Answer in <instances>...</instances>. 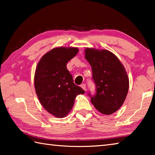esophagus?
Returning a JSON list of instances; mask_svg holds the SVG:
<instances>
[{"label": "esophagus", "mask_w": 155, "mask_h": 155, "mask_svg": "<svg viewBox=\"0 0 155 155\" xmlns=\"http://www.w3.org/2000/svg\"><path fill=\"white\" fill-rule=\"evenodd\" d=\"M81 87H82V88L83 89V90H85V91L86 90V85H85V84H84V83H83V84H81Z\"/></svg>", "instance_id": "34e87169"}]
</instances>
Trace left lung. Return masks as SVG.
Segmentation results:
<instances>
[{"label":"left lung","instance_id":"left-lung-1","mask_svg":"<svg viewBox=\"0 0 155 155\" xmlns=\"http://www.w3.org/2000/svg\"><path fill=\"white\" fill-rule=\"evenodd\" d=\"M85 58L92 69L96 94L91 102L99 112L111 115L117 111L127 96L129 80L124 65L111 51L87 48Z\"/></svg>","mask_w":155,"mask_h":155}]
</instances>
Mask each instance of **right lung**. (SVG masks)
I'll list each match as a JSON object with an SVG mask.
<instances>
[{
	"mask_svg": "<svg viewBox=\"0 0 155 155\" xmlns=\"http://www.w3.org/2000/svg\"><path fill=\"white\" fill-rule=\"evenodd\" d=\"M75 47H57L46 52L36 67L34 85L43 107L56 117H64L71 111L76 96L85 93L73 82L67 63L78 53Z\"/></svg>",
	"mask_w": 155,
	"mask_h": 155,
	"instance_id": "right-lung-1",
	"label": "right lung"
}]
</instances>
